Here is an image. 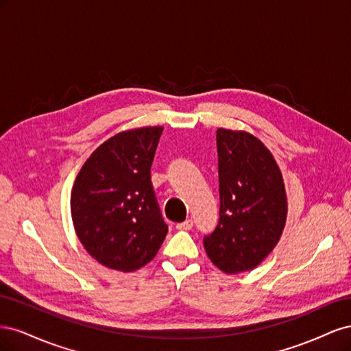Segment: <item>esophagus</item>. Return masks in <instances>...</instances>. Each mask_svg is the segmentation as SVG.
Wrapping results in <instances>:
<instances>
[{
	"mask_svg": "<svg viewBox=\"0 0 351 351\" xmlns=\"http://www.w3.org/2000/svg\"><path fill=\"white\" fill-rule=\"evenodd\" d=\"M192 227H193V219H186V221H183V222H178V224L176 226V228L177 230H192Z\"/></svg>",
	"mask_w": 351,
	"mask_h": 351,
	"instance_id": "34e87169",
	"label": "esophagus"
}]
</instances>
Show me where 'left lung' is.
Masks as SVG:
<instances>
[{"instance_id": "8db88e82", "label": "left lung", "mask_w": 351, "mask_h": 351, "mask_svg": "<svg viewBox=\"0 0 351 351\" xmlns=\"http://www.w3.org/2000/svg\"><path fill=\"white\" fill-rule=\"evenodd\" d=\"M219 221L204 246L226 274L256 268L277 246L287 221L281 169L258 137L217 130Z\"/></svg>"}]
</instances>
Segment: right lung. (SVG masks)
<instances>
[{
    "mask_svg": "<svg viewBox=\"0 0 351 351\" xmlns=\"http://www.w3.org/2000/svg\"><path fill=\"white\" fill-rule=\"evenodd\" d=\"M164 127H141L110 137L83 164L70 209L83 247L101 265L132 272L149 263L167 236L151 182Z\"/></svg>",
    "mask_w": 351,
    "mask_h": 351,
    "instance_id": "right-lung-1",
    "label": "right lung"
}]
</instances>
